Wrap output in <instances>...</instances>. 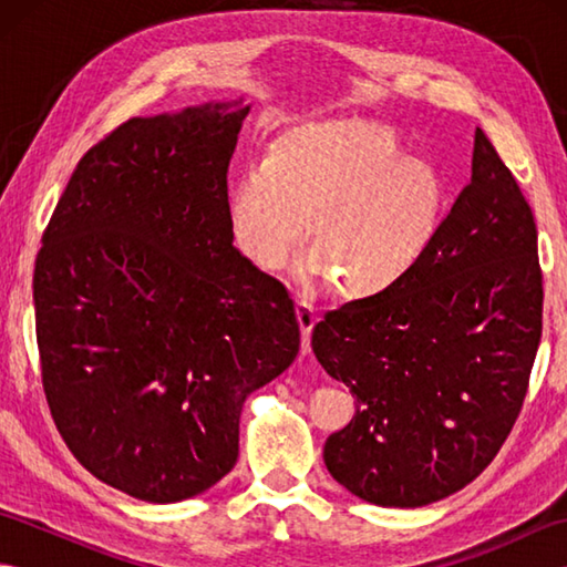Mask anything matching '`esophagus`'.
Here are the masks:
<instances>
[{
  "label": "esophagus",
  "mask_w": 567,
  "mask_h": 567,
  "mask_svg": "<svg viewBox=\"0 0 567 567\" xmlns=\"http://www.w3.org/2000/svg\"><path fill=\"white\" fill-rule=\"evenodd\" d=\"M299 329H302V353L311 351V331H315V323L319 321V311L311 307L305 299H297L295 305Z\"/></svg>",
  "instance_id": "34e87169"
}]
</instances>
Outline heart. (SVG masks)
<instances>
[{
    "instance_id": "1",
    "label": "heart",
    "mask_w": 567,
    "mask_h": 567,
    "mask_svg": "<svg viewBox=\"0 0 567 567\" xmlns=\"http://www.w3.org/2000/svg\"><path fill=\"white\" fill-rule=\"evenodd\" d=\"M226 212L234 244L260 270L282 268L311 214L315 250L299 270L333 277L346 299H370L424 260L443 224L445 185L382 124L315 118L280 131L265 165L234 177Z\"/></svg>"
}]
</instances>
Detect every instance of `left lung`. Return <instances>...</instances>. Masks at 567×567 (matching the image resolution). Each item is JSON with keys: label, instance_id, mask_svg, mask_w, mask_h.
Wrapping results in <instances>:
<instances>
[{"label": "left lung", "instance_id": "left-lung-1", "mask_svg": "<svg viewBox=\"0 0 567 567\" xmlns=\"http://www.w3.org/2000/svg\"><path fill=\"white\" fill-rule=\"evenodd\" d=\"M532 207L483 128L473 177L416 270L329 311L311 348L355 396L323 463L351 495L424 507L483 473L509 436L540 341Z\"/></svg>", "mask_w": 567, "mask_h": 567}]
</instances>
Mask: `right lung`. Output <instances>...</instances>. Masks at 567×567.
<instances>
[{
  "mask_svg": "<svg viewBox=\"0 0 567 567\" xmlns=\"http://www.w3.org/2000/svg\"><path fill=\"white\" fill-rule=\"evenodd\" d=\"M248 110L214 100L118 126L82 155L35 258L55 426L94 477L143 502L197 497L231 473L246 400L299 353L290 292L228 226Z\"/></svg>",
  "mask_w": 567,
  "mask_h": 567,
  "instance_id": "right-lung-1",
  "label": "right lung"
}]
</instances>
